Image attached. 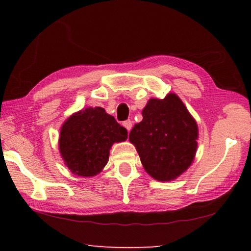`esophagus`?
I'll list each match as a JSON object with an SVG mask.
<instances>
[{"instance_id":"esophagus-1","label":"esophagus","mask_w":251,"mask_h":251,"mask_svg":"<svg viewBox=\"0 0 251 251\" xmlns=\"http://www.w3.org/2000/svg\"><path fill=\"white\" fill-rule=\"evenodd\" d=\"M123 125H124L125 128L129 131L131 129V125H133V124H131V122L128 120V121H125L124 123H123Z\"/></svg>"}]
</instances>
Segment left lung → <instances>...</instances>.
<instances>
[{
  "instance_id": "left-lung-1",
  "label": "left lung",
  "mask_w": 251,
  "mask_h": 251,
  "mask_svg": "<svg viewBox=\"0 0 251 251\" xmlns=\"http://www.w3.org/2000/svg\"><path fill=\"white\" fill-rule=\"evenodd\" d=\"M143 121L129 133L145 171L160 181L181 175L193 163L198 127L179 97L151 99L143 109Z\"/></svg>"
}]
</instances>
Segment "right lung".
Instances as JSON below:
<instances>
[{"mask_svg": "<svg viewBox=\"0 0 251 251\" xmlns=\"http://www.w3.org/2000/svg\"><path fill=\"white\" fill-rule=\"evenodd\" d=\"M127 138V129L101 107L75 113L61 129L59 151L71 172L91 177L107 164L109 148Z\"/></svg>", "mask_w": 251, "mask_h": 251, "instance_id": "add662e5", "label": "right lung"}]
</instances>
